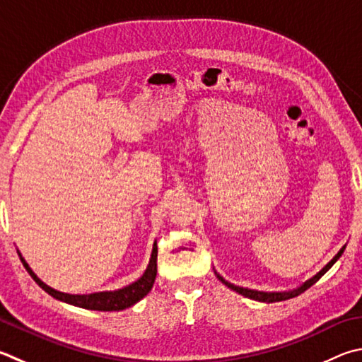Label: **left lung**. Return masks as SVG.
I'll return each instance as SVG.
<instances>
[{
    "label": "left lung",
    "mask_w": 362,
    "mask_h": 362,
    "mask_svg": "<svg viewBox=\"0 0 362 362\" xmlns=\"http://www.w3.org/2000/svg\"><path fill=\"white\" fill-rule=\"evenodd\" d=\"M344 250H345V245L340 248V252L334 256V258L327 262V264L321 269V271L317 274V275H313V277L310 279V280H307L305 284H302L299 288H296V290H291V291H284V293H264V291H256V290H248V288H242V286H235V285H233V284H228V281L223 279V277H220L218 274H216V277H218V280H221V284H225L228 288H231L233 291H235V293H239V294H242V296H245V298H250V299H253V300H259V302H280V300H286V299H291V298H296V296H299L300 293H304L305 290H308V288H310L312 285H315L317 284V281L323 277V275L329 271V269L334 266V262H336L340 256H341V253H344Z\"/></svg>",
    "instance_id": "obj_1"
}]
</instances>
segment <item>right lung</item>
I'll list each match as a JSON object with an SVG mask.
<instances>
[{
  "instance_id": "add662e5",
  "label": "right lung",
  "mask_w": 362,
  "mask_h": 362,
  "mask_svg": "<svg viewBox=\"0 0 362 362\" xmlns=\"http://www.w3.org/2000/svg\"><path fill=\"white\" fill-rule=\"evenodd\" d=\"M156 255H158V248H156V242H155L153 250H152V258H150L146 272H144L142 277L139 280H136L134 284H131L117 291H101V293H93V294H68V293L57 291L54 288L47 286L44 281L37 279V275L31 271L28 264H26V261L22 258V255H21V259L26 271H28V274L33 277V280H35L45 293H49L52 298L68 302L71 305L88 308V310L117 312V310H124V308L134 305L136 302H139L142 298H146V296L150 293V290H152V286L155 284V277H156Z\"/></svg>"
}]
</instances>
